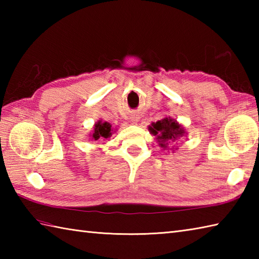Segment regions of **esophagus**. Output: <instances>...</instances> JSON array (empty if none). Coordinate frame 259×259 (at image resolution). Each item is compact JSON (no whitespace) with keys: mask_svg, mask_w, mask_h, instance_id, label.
Wrapping results in <instances>:
<instances>
[{"mask_svg":"<svg viewBox=\"0 0 259 259\" xmlns=\"http://www.w3.org/2000/svg\"><path fill=\"white\" fill-rule=\"evenodd\" d=\"M137 119H138V118H137V117H133V120H134V121H137Z\"/></svg>","mask_w":259,"mask_h":259,"instance_id":"34e87169","label":"esophagus"}]
</instances>
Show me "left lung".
<instances>
[{"label":"left lung","instance_id":"left-lung-1","mask_svg":"<svg viewBox=\"0 0 259 259\" xmlns=\"http://www.w3.org/2000/svg\"><path fill=\"white\" fill-rule=\"evenodd\" d=\"M149 130L150 133L157 136L156 139L159 142V146L161 147H167V145L171 144L185 135L183 126L170 117L152 123L151 126H149Z\"/></svg>","mask_w":259,"mask_h":259}]
</instances>
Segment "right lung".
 I'll return each mask as SVG.
<instances>
[{
    "label": "right lung",
    "instance_id": "1",
    "mask_svg": "<svg viewBox=\"0 0 259 259\" xmlns=\"http://www.w3.org/2000/svg\"><path fill=\"white\" fill-rule=\"evenodd\" d=\"M92 139L99 140V139H108L111 137V124L108 122H101L99 121L95 125V131H93Z\"/></svg>",
    "mask_w": 259,
    "mask_h": 259
}]
</instances>
